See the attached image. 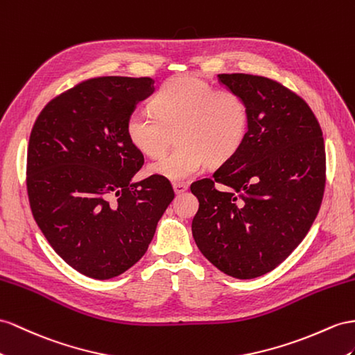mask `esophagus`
I'll return each instance as SVG.
<instances>
[{
  "mask_svg": "<svg viewBox=\"0 0 355 355\" xmlns=\"http://www.w3.org/2000/svg\"><path fill=\"white\" fill-rule=\"evenodd\" d=\"M172 187H174V192L177 195H180V193L186 192V190L189 189V184H186V183H174V184H172Z\"/></svg>",
  "mask_w": 355,
  "mask_h": 355,
  "instance_id": "obj_1",
  "label": "esophagus"
}]
</instances>
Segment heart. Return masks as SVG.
<instances>
[{"label":"heart","mask_w":355,"mask_h":355,"mask_svg":"<svg viewBox=\"0 0 355 355\" xmlns=\"http://www.w3.org/2000/svg\"><path fill=\"white\" fill-rule=\"evenodd\" d=\"M151 111H132L125 136L144 156L157 157L175 133L180 147L148 165L150 174L174 183L201 174L210 162L220 165L232 159L249 132L244 98L192 73L168 79L153 97Z\"/></svg>","instance_id":"heart-1"}]
</instances>
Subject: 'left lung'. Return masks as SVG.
I'll use <instances>...</instances> for the list:
<instances>
[{"mask_svg": "<svg viewBox=\"0 0 355 355\" xmlns=\"http://www.w3.org/2000/svg\"><path fill=\"white\" fill-rule=\"evenodd\" d=\"M219 80L248 103L249 132L213 178L190 186L199 201L192 234L214 267L253 279L284 262L311 230L325 187L324 138L312 109L276 80L244 73Z\"/></svg>", "mask_w": 355, "mask_h": 355, "instance_id": "8db88e82", "label": "left lung"}]
</instances>
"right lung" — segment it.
<instances>
[{
  "instance_id": "1",
  "label": "right lung",
  "mask_w": 355,
  "mask_h": 355,
  "mask_svg": "<svg viewBox=\"0 0 355 355\" xmlns=\"http://www.w3.org/2000/svg\"><path fill=\"white\" fill-rule=\"evenodd\" d=\"M151 78L102 76L52 98L35 120L26 156L31 211L48 243L70 267L105 280L147 252L174 199L168 180L133 183L142 153L125 120L154 93Z\"/></svg>"
}]
</instances>
